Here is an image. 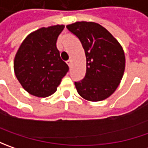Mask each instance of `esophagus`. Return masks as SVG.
<instances>
[{
	"label": "esophagus",
	"mask_w": 148,
	"mask_h": 148,
	"mask_svg": "<svg viewBox=\"0 0 148 148\" xmlns=\"http://www.w3.org/2000/svg\"><path fill=\"white\" fill-rule=\"evenodd\" d=\"M66 64L68 65V66H69V67H71V60H67V61H66Z\"/></svg>",
	"instance_id": "1"
}]
</instances>
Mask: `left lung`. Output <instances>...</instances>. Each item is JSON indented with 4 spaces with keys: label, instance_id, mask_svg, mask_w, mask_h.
<instances>
[{
    "label": "left lung",
    "instance_id": "8db88e82",
    "mask_svg": "<svg viewBox=\"0 0 148 148\" xmlns=\"http://www.w3.org/2000/svg\"><path fill=\"white\" fill-rule=\"evenodd\" d=\"M85 50L86 72L75 82L78 94L89 101L107 99L118 88L125 69V56L120 43L105 28L95 22L77 21L66 25Z\"/></svg>",
    "mask_w": 148,
    "mask_h": 148
}]
</instances>
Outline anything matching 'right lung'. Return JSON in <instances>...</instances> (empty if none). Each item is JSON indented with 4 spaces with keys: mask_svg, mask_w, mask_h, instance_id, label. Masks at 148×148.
I'll use <instances>...</instances> for the list:
<instances>
[{
    "mask_svg": "<svg viewBox=\"0 0 148 148\" xmlns=\"http://www.w3.org/2000/svg\"><path fill=\"white\" fill-rule=\"evenodd\" d=\"M64 27L57 25L32 32L15 54V77L32 95L48 97L53 95L68 71V66L61 59L57 49V39Z\"/></svg>",
    "mask_w": 148,
    "mask_h": 148,
    "instance_id": "add662e5",
    "label": "right lung"
}]
</instances>
